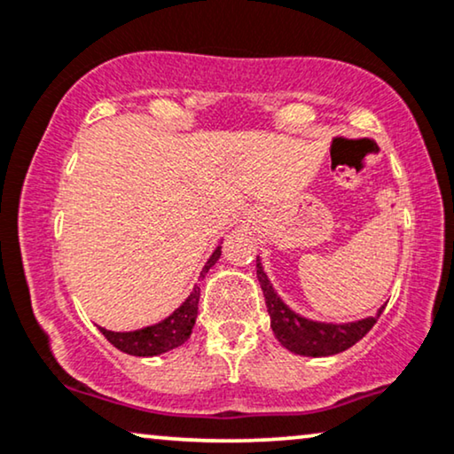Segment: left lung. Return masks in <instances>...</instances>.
<instances>
[{"label": "left lung", "instance_id": "1", "mask_svg": "<svg viewBox=\"0 0 454 454\" xmlns=\"http://www.w3.org/2000/svg\"><path fill=\"white\" fill-rule=\"evenodd\" d=\"M256 278L261 281L264 302L270 315V327H273L275 338L286 346L290 352L304 356H332L338 352L348 350L355 346L358 340L369 333V329L375 325L380 315L384 313L386 306L378 310V317H367V319L344 323V325H335V323H319L304 319L287 309L284 300L278 296L273 290L267 273L262 270L261 261L256 258Z\"/></svg>", "mask_w": 454, "mask_h": 454}]
</instances>
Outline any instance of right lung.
Listing matches in <instances>:
<instances>
[{"label": "right lung", "instance_id": "right-lung-1", "mask_svg": "<svg viewBox=\"0 0 454 454\" xmlns=\"http://www.w3.org/2000/svg\"><path fill=\"white\" fill-rule=\"evenodd\" d=\"M221 248L213 252V256L208 258V262L204 264L200 278H204L208 273V269L219 261ZM198 300H200V287H193V292L187 296V300L173 315H168L167 319L156 323V325L137 329V332H108V329L99 327V332L106 335V340L127 355L133 356H156L162 352H168L187 342V338L192 335L193 323L198 317Z\"/></svg>", "mask_w": 454, "mask_h": 454}]
</instances>
